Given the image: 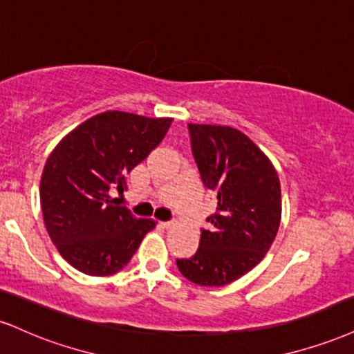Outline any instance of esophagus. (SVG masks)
<instances>
[{
    "mask_svg": "<svg viewBox=\"0 0 354 354\" xmlns=\"http://www.w3.org/2000/svg\"><path fill=\"white\" fill-rule=\"evenodd\" d=\"M160 225L165 229H169V227H173V221H165V223H160Z\"/></svg>",
    "mask_w": 354,
    "mask_h": 354,
    "instance_id": "obj_1",
    "label": "esophagus"
}]
</instances>
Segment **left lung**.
I'll list each match as a JSON object with an SVG mask.
<instances>
[{"instance_id":"8db88e82","label":"left lung","mask_w":354,"mask_h":354,"mask_svg":"<svg viewBox=\"0 0 354 354\" xmlns=\"http://www.w3.org/2000/svg\"><path fill=\"white\" fill-rule=\"evenodd\" d=\"M191 150L201 180L218 199L201 229L199 249L176 259L189 282L223 287L252 270L270 249L280 218L282 194L274 165L249 136L232 127L189 123Z\"/></svg>"}]
</instances>
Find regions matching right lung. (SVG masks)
Listing matches in <instances>:
<instances>
[{
	"label": "right lung",
	"instance_id": "obj_1",
	"mask_svg": "<svg viewBox=\"0 0 354 354\" xmlns=\"http://www.w3.org/2000/svg\"><path fill=\"white\" fill-rule=\"evenodd\" d=\"M173 118L109 110L80 123L54 148L39 196L48 234L74 269L105 277L122 270L156 223L120 206L125 176L160 145Z\"/></svg>",
	"mask_w": 354,
	"mask_h": 354
}]
</instances>
